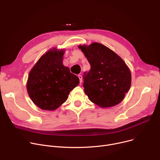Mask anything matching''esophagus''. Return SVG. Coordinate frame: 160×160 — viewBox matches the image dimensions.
Instances as JSON below:
<instances>
[{"label":"esophagus","instance_id":"1","mask_svg":"<svg viewBox=\"0 0 160 160\" xmlns=\"http://www.w3.org/2000/svg\"><path fill=\"white\" fill-rule=\"evenodd\" d=\"M78 78H79V79H80V82L82 83V76L80 75V74H78Z\"/></svg>","mask_w":160,"mask_h":160}]
</instances>
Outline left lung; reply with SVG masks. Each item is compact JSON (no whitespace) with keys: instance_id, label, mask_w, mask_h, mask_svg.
I'll use <instances>...</instances> for the list:
<instances>
[{"instance_id":"1","label":"left lung","mask_w":160,"mask_h":160,"mask_svg":"<svg viewBox=\"0 0 160 160\" xmlns=\"http://www.w3.org/2000/svg\"><path fill=\"white\" fill-rule=\"evenodd\" d=\"M91 65L84 72L83 86L92 102L100 108L119 104L131 86L132 75L122 59L110 48L98 43L80 45Z\"/></svg>"}]
</instances>
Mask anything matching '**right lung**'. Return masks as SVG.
<instances>
[{
	"label": "right lung",
	"mask_w": 160,
	"mask_h": 160,
	"mask_svg": "<svg viewBox=\"0 0 160 160\" xmlns=\"http://www.w3.org/2000/svg\"><path fill=\"white\" fill-rule=\"evenodd\" d=\"M65 50L53 48L42 56L29 72L28 94L41 110L52 111L63 104L80 83L77 76L63 65Z\"/></svg>",
	"instance_id": "add662e5"
}]
</instances>
